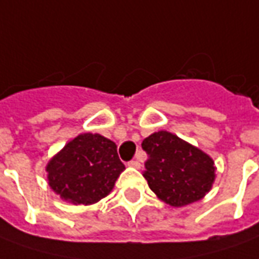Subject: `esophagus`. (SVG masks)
Wrapping results in <instances>:
<instances>
[{
    "instance_id": "esophagus-1",
    "label": "esophagus",
    "mask_w": 259,
    "mask_h": 259,
    "mask_svg": "<svg viewBox=\"0 0 259 259\" xmlns=\"http://www.w3.org/2000/svg\"><path fill=\"white\" fill-rule=\"evenodd\" d=\"M127 165H129V167H133V168H140V162H139L137 160H132L127 162Z\"/></svg>"
}]
</instances>
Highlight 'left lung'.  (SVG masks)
Segmentation results:
<instances>
[{"mask_svg": "<svg viewBox=\"0 0 259 259\" xmlns=\"http://www.w3.org/2000/svg\"><path fill=\"white\" fill-rule=\"evenodd\" d=\"M142 147L147 153L143 175L150 189L168 205L185 206L210 191L213 160L199 148L164 130L144 139Z\"/></svg>", "mask_w": 259, "mask_h": 259, "instance_id": "1", "label": "left lung"}]
</instances>
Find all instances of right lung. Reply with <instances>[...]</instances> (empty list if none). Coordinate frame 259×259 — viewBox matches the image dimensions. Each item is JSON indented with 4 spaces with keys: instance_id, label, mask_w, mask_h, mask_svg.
I'll return each mask as SVG.
<instances>
[{
    "instance_id": "1",
    "label": "right lung",
    "mask_w": 259,
    "mask_h": 259,
    "mask_svg": "<svg viewBox=\"0 0 259 259\" xmlns=\"http://www.w3.org/2000/svg\"><path fill=\"white\" fill-rule=\"evenodd\" d=\"M123 169L116 144L92 133L77 136L46 168L52 189L74 205H91L105 198Z\"/></svg>"
}]
</instances>
